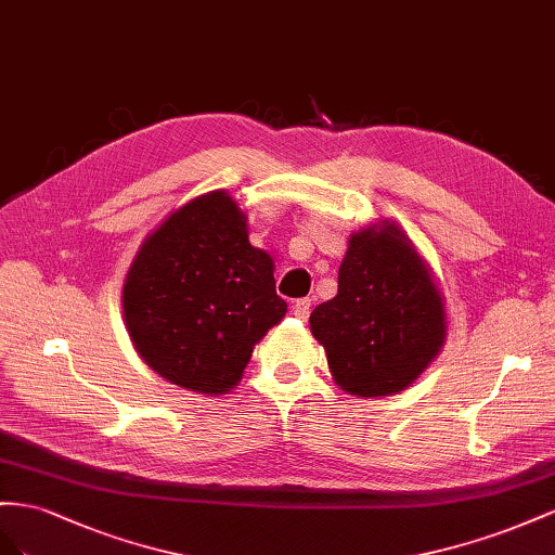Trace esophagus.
Returning <instances> with one entry per match:
<instances>
[{
  "label": "esophagus",
  "mask_w": 555,
  "mask_h": 555,
  "mask_svg": "<svg viewBox=\"0 0 555 555\" xmlns=\"http://www.w3.org/2000/svg\"><path fill=\"white\" fill-rule=\"evenodd\" d=\"M291 309H293V315H295V319H299V321H307V319H309V311H311V299H307V297H302V299H295Z\"/></svg>",
  "instance_id": "obj_1"
}]
</instances>
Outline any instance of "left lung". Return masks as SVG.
Listing matches in <instances>:
<instances>
[{
  "label": "left lung",
  "instance_id": "obj_1",
  "mask_svg": "<svg viewBox=\"0 0 555 555\" xmlns=\"http://www.w3.org/2000/svg\"><path fill=\"white\" fill-rule=\"evenodd\" d=\"M309 325L337 386L360 398L409 388L447 339V311L433 274L390 220L351 234L337 295Z\"/></svg>",
  "mask_w": 555,
  "mask_h": 555
}]
</instances>
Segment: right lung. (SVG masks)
I'll list each match as a JSON object with an SVG mask.
<instances>
[{"instance_id": "right-lung-1", "label": "right lung", "mask_w": 555, "mask_h": 555, "mask_svg": "<svg viewBox=\"0 0 555 555\" xmlns=\"http://www.w3.org/2000/svg\"><path fill=\"white\" fill-rule=\"evenodd\" d=\"M288 305L274 291V260L250 246L246 214L225 190L171 211L130 264L122 313L146 365L202 395H225L253 346Z\"/></svg>"}]
</instances>
